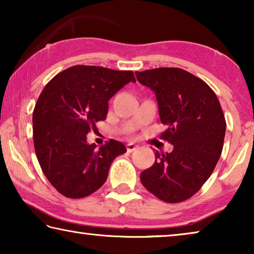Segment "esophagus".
Listing matches in <instances>:
<instances>
[{
	"label": "esophagus",
	"instance_id": "34e87169",
	"mask_svg": "<svg viewBox=\"0 0 254 254\" xmlns=\"http://www.w3.org/2000/svg\"><path fill=\"white\" fill-rule=\"evenodd\" d=\"M135 149H137V145H136L135 143L130 142V143H127V152H132V151H134Z\"/></svg>",
	"mask_w": 254,
	"mask_h": 254
}]
</instances>
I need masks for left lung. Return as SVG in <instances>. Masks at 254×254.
<instances>
[{
  "mask_svg": "<svg viewBox=\"0 0 254 254\" xmlns=\"http://www.w3.org/2000/svg\"><path fill=\"white\" fill-rule=\"evenodd\" d=\"M140 84L156 94L163 139L171 152L156 150V161L140 175L141 183L166 203L195 195L221 157L226 130L222 107L209 86L180 68L135 71Z\"/></svg>",
  "mask_w": 254,
  "mask_h": 254,
  "instance_id": "1",
  "label": "left lung"
}]
</instances>
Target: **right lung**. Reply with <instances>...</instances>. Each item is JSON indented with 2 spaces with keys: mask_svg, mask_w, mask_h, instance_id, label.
Listing matches in <instances>:
<instances>
[{
  "mask_svg": "<svg viewBox=\"0 0 254 254\" xmlns=\"http://www.w3.org/2000/svg\"><path fill=\"white\" fill-rule=\"evenodd\" d=\"M135 78L131 70L72 66L41 92L32 115L33 144L47 179L68 198H83L106 182L112 162L127 152L111 140L97 148L86 134L104 121L109 101Z\"/></svg>",
  "mask_w": 254,
  "mask_h": 254,
  "instance_id": "right-lung-1",
  "label": "right lung"
}]
</instances>
